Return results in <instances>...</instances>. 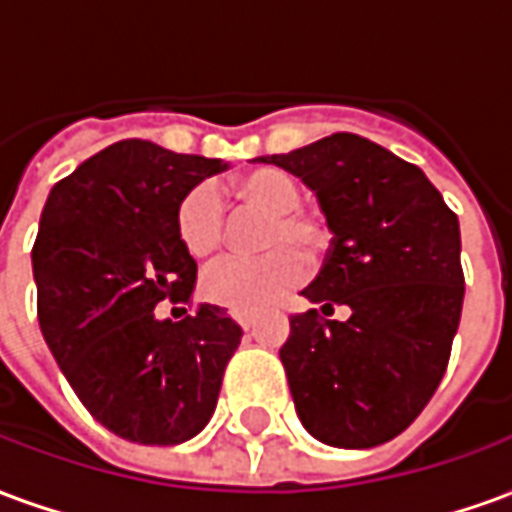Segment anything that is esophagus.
<instances>
[{"label":"esophagus","instance_id":"34e87169","mask_svg":"<svg viewBox=\"0 0 512 512\" xmlns=\"http://www.w3.org/2000/svg\"><path fill=\"white\" fill-rule=\"evenodd\" d=\"M233 318L238 323H241V329H246V332H249V329H252V326H255V323H257V312H252V310H235Z\"/></svg>","mask_w":512,"mask_h":512}]
</instances>
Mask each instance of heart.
<instances>
[{
    "instance_id": "1",
    "label": "heart",
    "mask_w": 512,
    "mask_h": 512,
    "mask_svg": "<svg viewBox=\"0 0 512 512\" xmlns=\"http://www.w3.org/2000/svg\"><path fill=\"white\" fill-rule=\"evenodd\" d=\"M227 194L241 211L266 213L257 246L263 255L230 257L202 277V296L224 310H263L304 277L307 263H321L332 246V227L301 205V180L285 167H257L230 180ZM175 227L194 257H213L224 244V208L205 183L183 191Z\"/></svg>"
}]
</instances>
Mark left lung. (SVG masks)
I'll return each mask as SVG.
<instances>
[{
  "label": "left lung",
  "mask_w": 512,
  "mask_h": 512,
  "mask_svg": "<svg viewBox=\"0 0 512 512\" xmlns=\"http://www.w3.org/2000/svg\"><path fill=\"white\" fill-rule=\"evenodd\" d=\"M260 161L304 180L332 227L304 288L321 310L293 315L279 348L301 425L332 447H378L419 417L450 362L463 307L458 216L422 169L365 136ZM334 306L348 322L322 318Z\"/></svg>",
  "instance_id": "8db88e82"
}]
</instances>
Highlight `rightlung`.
<instances>
[{
	"mask_svg": "<svg viewBox=\"0 0 512 512\" xmlns=\"http://www.w3.org/2000/svg\"><path fill=\"white\" fill-rule=\"evenodd\" d=\"M227 169L145 139L109 145L54 183L32 246L43 340L106 430L134 444H180L211 419L241 326L216 304H186L197 263L178 238L183 191Z\"/></svg>",
	"mask_w": 512,
	"mask_h": 512,
	"instance_id": "obj_1",
	"label": "right lung"
}]
</instances>
